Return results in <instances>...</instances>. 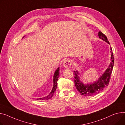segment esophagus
<instances>
[{"mask_svg":"<svg viewBox=\"0 0 125 125\" xmlns=\"http://www.w3.org/2000/svg\"><path fill=\"white\" fill-rule=\"evenodd\" d=\"M72 61L71 60L67 59V60H65L64 61L63 65L65 68L68 69V68H70L71 66L72 65Z\"/></svg>","mask_w":125,"mask_h":125,"instance_id":"1","label":"esophagus"}]
</instances>
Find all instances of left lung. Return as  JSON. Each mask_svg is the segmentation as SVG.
Returning a JSON list of instances; mask_svg holds the SVG:
<instances>
[{"label":"left lung","mask_w":125,"mask_h":125,"mask_svg":"<svg viewBox=\"0 0 125 125\" xmlns=\"http://www.w3.org/2000/svg\"><path fill=\"white\" fill-rule=\"evenodd\" d=\"M98 35L99 38L110 44L107 37L101 31H99L98 32ZM110 49V52L111 53V62L109 67L106 69L98 80L94 82L93 83L87 84H83L80 80V77L79 76V73L78 71L77 70L74 71L73 74L75 85L76 89L81 95L86 96L94 95L100 93L105 87L109 85L114 64V55L111 47Z\"/></svg>","instance_id":"left-lung-1"}]
</instances>
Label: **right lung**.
I'll use <instances>...</instances> for the list:
<instances>
[{
	"mask_svg": "<svg viewBox=\"0 0 125 125\" xmlns=\"http://www.w3.org/2000/svg\"><path fill=\"white\" fill-rule=\"evenodd\" d=\"M59 67H58L56 71L55 72L54 75V77H53V87L52 88V91H51V93H50V94L42 98H37V100H47V99H49L52 97L53 96V94H54L55 91L56 90L57 87V81L58 79V77H59Z\"/></svg>",
	"mask_w": 125,
	"mask_h": 125,
	"instance_id": "add662e5",
	"label": "right lung"
}]
</instances>
